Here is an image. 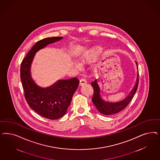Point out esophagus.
<instances>
[{"instance_id": "esophagus-1", "label": "esophagus", "mask_w": 160, "mask_h": 160, "mask_svg": "<svg viewBox=\"0 0 160 160\" xmlns=\"http://www.w3.org/2000/svg\"><path fill=\"white\" fill-rule=\"evenodd\" d=\"M87 83V80L85 79H83V78H82V79L80 80V82H79V86H82L83 84H85V83Z\"/></svg>"}]
</instances>
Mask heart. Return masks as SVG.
I'll return each mask as SVG.
<instances>
[{
    "mask_svg": "<svg viewBox=\"0 0 160 160\" xmlns=\"http://www.w3.org/2000/svg\"><path fill=\"white\" fill-rule=\"evenodd\" d=\"M102 48L99 46H95L89 48L86 52H85L80 58L81 62L82 64H87L95 60L97 57L102 53ZM78 68H81V65L79 62L75 63Z\"/></svg>",
    "mask_w": 160,
    "mask_h": 160,
    "instance_id": "obj_1",
    "label": "heart"
}]
</instances>
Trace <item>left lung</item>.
<instances>
[{
	"label": "left lung",
	"mask_w": 160,
	"mask_h": 160,
	"mask_svg": "<svg viewBox=\"0 0 160 160\" xmlns=\"http://www.w3.org/2000/svg\"><path fill=\"white\" fill-rule=\"evenodd\" d=\"M135 63L137 68V81L135 82L134 88H132V89L129 92V95L121 101L116 102H111L105 101L101 97V93L102 91L99 87V85H98V80L95 79V81L91 83V85L93 89V96L92 101L100 113H102L103 115H107L115 114L123 110L129 104L130 101L133 98L135 93L137 90L138 85V63L137 62H135Z\"/></svg>",
	"instance_id": "8db88e82"
}]
</instances>
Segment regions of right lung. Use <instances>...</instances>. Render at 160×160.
Segmentation results:
<instances>
[{"label":"right lung","mask_w":160,"mask_h":160,"mask_svg":"<svg viewBox=\"0 0 160 160\" xmlns=\"http://www.w3.org/2000/svg\"><path fill=\"white\" fill-rule=\"evenodd\" d=\"M62 39L61 36L52 37L37 42L21 63V81L27 102L36 113L49 119L60 118L66 113L79 80L77 78L61 79L49 87L42 88L32 78L31 65L37 52Z\"/></svg>","instance_id":"right-lung-1"}]
</instances>
